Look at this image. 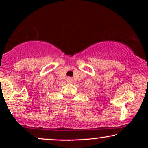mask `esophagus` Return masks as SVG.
I'll return each instance as SVG.
<instances>
[{
	"mask_svg": "<svg viewBox=\"0 0 148 148\" xmlns=\"http://www.w3.org/2000/svg\"><path fill=\"white\" fill-rule=\"evenodd\" d=\"M67 82H69V83H71L72 82V79L71 78V77H69V78H67Z\"/></svg>",
	"mask_w": 148,
	"mask_h": 148,
	"instance_id": "esophagus-1",
	"label": "esophagus"
}]
</instances>
